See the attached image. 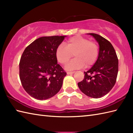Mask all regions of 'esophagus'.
<instances>
[{"mask_svg":"<svg viewBox=\"0 0 133 133\" xmlns=\"http://www.w3.org/2000/svg\"><path fill=\"white\" fill-rule=\"evenodd\" d=\"M74 73H75V71H68V72H67V74H74Z\"/></svg>","mask_w":133,"mask_h":133,"instance_id":"obj_1","label":"esophagus"}]
</instances>
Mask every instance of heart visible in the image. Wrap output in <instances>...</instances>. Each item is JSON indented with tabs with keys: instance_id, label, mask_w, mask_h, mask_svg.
Instances as JSON below:
<instances>
[{
	"instance_id": "1",
	"label": "heart",
	"mask_w": 133,
	"mask_h": 133,
	"mask_svg": "<svg viewBox=\"0 0 133 133\" xmlns=\"http://www.w3.org/2000/svg\"><path fill=\"white\" fill-rule=\"evenodd\" d=\"M74 55L75 58L66 66L68 70L82 68L85 66H92L98 58L99 47L94 42L81 36L70 38L65 43L61 44L55 51L56 60L61 64L64 65Z\"/></svg>"
}]
</instances>
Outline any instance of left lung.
I'll list each match as a JSON object with an SVG mask.
<instances>
[{"instance_id":"left-lung-1","label":"left lung","mask_w":133,"mask_h":133,"mask_svg":"<svg viewBox=\"0 0 133 133\" xmlns=\"http://www.w3.org/2000/svg\"><path fill=\"white\" fill-rule=\"evenodd\" d=\"M92 35L99 46L97 61L91 69L84 72L82 81L78 83L81 91L88 97L99 98L106 95L116 82L118 72V59L110 42L99 35Z\"/></svg>"}]
</instances>
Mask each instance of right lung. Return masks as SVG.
<instances>
[{"mask_svg":"<svg viewBox=\"0 0 133 133\" xmlns=\"http://www.w3.org/2000/svg\"><path fill=\"white\" fill-rule=\"evenodd\" d=\"M66 36H43L23 51L19 63L22 86L31 97L45 100L61 90L66 72L57 63L55 51Z\"/></svg>","mask_w":133,"mask_h":133,"instance_id":"right-lung-1","label":"right lung"}]
</instances>
